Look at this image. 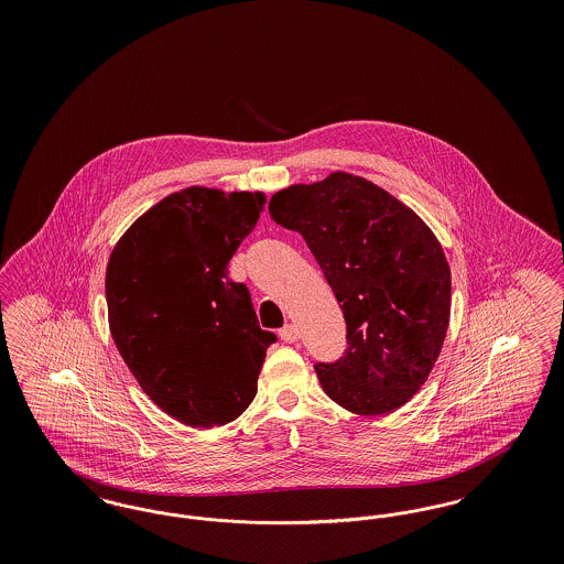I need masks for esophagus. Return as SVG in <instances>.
<instances>
[{"label": "esophagus", "instance_id": "1", "mask_svg": "<svg viewBox=\"0 0 564 564\" xmlns=\"http://www.w3.org/2000/svg\"><path fill=\"white\" fill-rule=\"evenodd\" d=\"M279 338H281L283 343H295V340H297V327H295L294 323L283 325V327L279 329Z\"/></svg>", "mask_w": 564, "mask_h": 564}]
</instances>
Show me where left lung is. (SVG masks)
<instances>
[{"mask_svg": "<svg viewBox=\"0 0 564 564\" xmlns=\"http://www.w3.org/2000/svg\"><path fill=\"white\" fill-rule=\"evenodd\" d=\"M270 217L304 237L345 313V355L317 364L345 410L389 414L425 384L451 322V267L430 226L387 189L343 171L279 189Z\"/></svg>", "mask_w": 564, "mask_h": 564, "instance_id": "1", "label": "left lung"}]
</instances>
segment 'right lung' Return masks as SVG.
I'll return each instance as SVG.
<instances>
[{
	"label": "right lung",
	"mask_w": 564,
	"mask_h": 564,
	"mask_svg": "<svg viewBox=\"0 0 564 564\" xmlns=\"http://www.w3.org/2000/svg\"><path fill=\"white\" fill-rule=\"evenodd\" d=\"M264 203L262 192H173L109 256L111 338L148 398L189 427L242 414L276 340L258 325L249 290L228 276Z\"/></svg>",
	"instance_id": "obj_1"
}]
</instances>
